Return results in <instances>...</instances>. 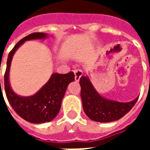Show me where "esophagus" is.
Returning <instances> with one entry per match:
<instances>
[{
  "instance_id": "obj_1",
  "label": "esophagus",
  "mask_w": 150,
  "mask_h": 150,
  "mask_svg": "<svg viewBox=\"0 0 150 150\" xmlns=\"http://www.w3.org/2000/svg\"><path fill=\"white\" fill-rule=\"evenodd\" d=\"M74 73H75V81L78 82L80 78H81V76L83 75V71H82L81 70H79V69H75L74 70Z\"/></svg>"
}]
</instances>
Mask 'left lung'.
Masks as SVG:
<instances>
[{
	"mask_svg": "<svg viewBox=\"0 0 150 150\" xmlns=\"http://www.w3.org/2000/svg\"><path fill=\"white\" fill-rule=\"evenodd\" d=\"M79 84L84 112L90 119L97 122H111L120 119L132 109L138 100L137 97L128 103H121L105 99L96 91L88 76H82Z\"/></svg>",
	"mask_w": 150,
	"mask_h": 150,
	"instance_id": "left-lung-1",
	"label": "left lung"
}]
</instances>
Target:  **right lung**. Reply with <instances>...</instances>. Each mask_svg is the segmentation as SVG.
<instances>
[{"instance_id": "1", "label": "right lung", "mask_w": 150, "mask_h": 150, "mask_svg": "<svg viewBox=\"0 0 150 150\" xmlns=\"http://www.w3.org/2000/svg\"><path fill=\"white\" fill-rule=\"evenodd\" d=\"M46 37L47 34L45 33H33L20 40L8 54L4 78L5 94L12 108L21 118L34 124L49 122L57 116L67 86L75 80L74 72L71 71L67 74L54 73L49 81L34 96L27 97L19 96L12 90L8 77L11 61L15 51L25 41L43 39Z\"/></svg>"}]
</instances>
